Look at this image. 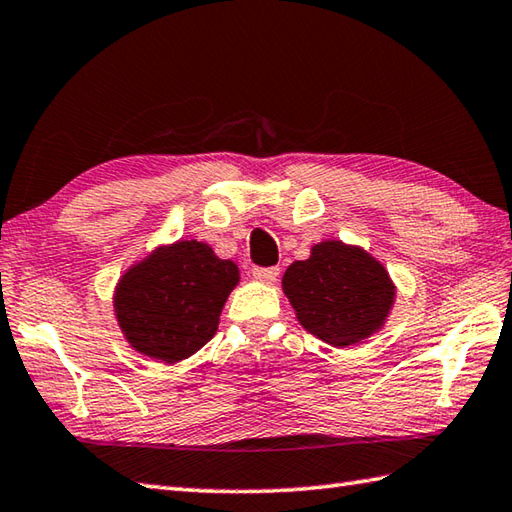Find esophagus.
I'll return each mask as SVG.
<instances>
[{
    "instance_id": "obj_1",
    "label": "esophagus",
    "mask_w": 512,
    "mask_h": 512,
    "mask_svg": "<svg viewBox=\"0 0 512 512\" xmlns=\"http://www.w3.org/2000/svg\"><path fill=\"white\" fill-rule=\"evenodd\" d=\"M253 277L257 279V282L262 284H273L275 279L279 277V268L277 266H268V268H253Z\"/></svg>"
}]
</instances>
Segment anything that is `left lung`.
Listing matches in <instances>:
<instances>
[{
  "label": "left lung",
  "instance_id": "obj_1",
  "mask_svg": "<svg viewBox=\"0 0 512 512\" xmlns=\"http://www.w3.org/2000/svg\"><path fill=\"white\" fill-rule=\"evenodd\" d=\"M282 288L308 333L344 348L377 333L395 302L388 270L364 248L337 239L315 244L304 262H293Z\"/></svg>",
  "mask_w": 512,
  "mask_h": 512
}]
</instances>
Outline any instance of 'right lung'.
<instances>
[{
  "instance_id": "add662e5",
  "label": "right lung",
  "mask_w": 512,
  "mask_h": 512,
  "mask_svg": "<svg viewBox=\"0 0 512 512\" xmlns=\"http://www.w3.org/2000/svg\"><path fill=\"white\" fill-rule=\"evenodd\" d=\"M239 268L197 239L155 248L115 288V315L128 344L177 364L213 339Z\"/></svg>"
}]
</instances>
